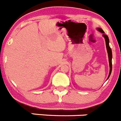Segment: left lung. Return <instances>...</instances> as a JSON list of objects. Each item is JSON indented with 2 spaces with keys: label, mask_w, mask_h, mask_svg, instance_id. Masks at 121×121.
I'll use <instances>...</instances> for the list:
<instances>
[{
  "label": "left lung",
  "mask_w": 121,
  "mask_h": 121,
  "mask_svg": "<svg viewBox=\"0 0 121 121\" xmlns=\"http://www.w3.org/2000/svg\"><path fill=\"white\" fill-rule=\"evenodd\" d=\"M98 30L100 32L103 33V36L104 37L105 39V42H106V47H107V52H108V59H109V64H110V73H109V75L108 78L110 77L111 74V73H112V49L110 47V46H109V39L108 37L106 35H105L104 34V31L102 30V29L100 28H98Z\"/></svg>",
  "instance_id": "8db88e82"
}]
</instances>
